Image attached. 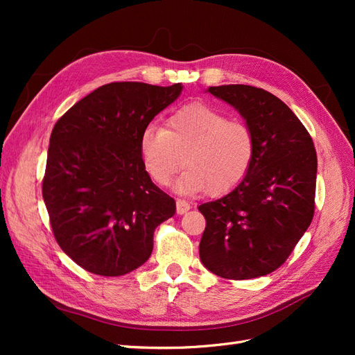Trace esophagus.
Listing matches in <instances>:
<instances>
[{"label": "esophagus", "instance_id": "obj_1", "mask_svg": "<svg viewBox=\"0 0 355 355\" xmlns=\"http://www.w3.org/2000/svg\"><path fill=\"white\" fill-rule=\"evenodd\" d=\"M189 209H191V206H189V204H188L185 200H178V201H176L178 214H185Z\"/></svg>", "mask_w": 355, "mask_h": 355}]
</instances>
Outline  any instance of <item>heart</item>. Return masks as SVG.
<instances>
[{"mask_svg": "<svg viewBox=\"0 0 355 355\" xmlns=\"http://www.w3.org/2000/svg\"><path fill=\"white\" fill-rule=\"evenodd\" d=\"M257 153L253 128L204 103H191L168 116L164 128L148 127L139 139V154L157 185L176 182L180 194L222 196L249 173Z\"/></svg>", "mask_w": 355, "mask_h": 355, "instance_id": "b5f03b06", "label": "heart"}]
</instances>
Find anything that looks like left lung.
I'll use <instances>...</instances> for the list:
<instances>
[{"mask_svg":"<svg viewBox=\"0 0 355 355\" xmlns=\"http://www.w3.org/2000/svg\"><path fill=\"white\" fill-rule=\"evenodd\" d=\"M207 92L253 128L257 153L230 194L198 206L206 218L200 259L222 278L249 280L282 266L311 225L317 154L304 124L270 92L244 84Z\"/></svg>","mask_w":355,"mask_h":355,"instance_id":"1","label":"left lung"}]
</instances>
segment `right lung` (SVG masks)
<instances>
[{
    "label": "right lung",
    "mask_w": 355,
    "mask_h": 355,
    "mask_svg": "<svg viewBox=\"0 0 355 355\" xmlns=\"http://www.w3.org/2000/svg\"><path fill=\"white\" fill-rule=\"evenodd\" d=\"M182 89L105 84L53 127L42 198L60 249L85 271L132 272L151 256L155 228L175 214V200L142 164L139 139Z\"/></svg>",
    "instance_id": "obj_1"
}]
</instances>
